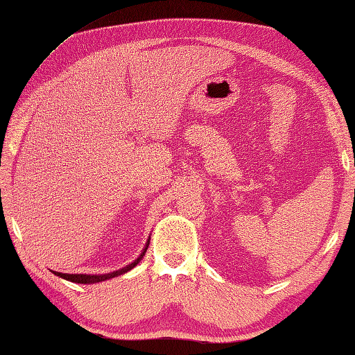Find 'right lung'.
Here are the masks:
<instances>
[{"label":"right lung","instance_id":"obj_1","mask_svg":"<svg viewBox=\"0 0 355 355\" xmlns=\"http://www.w3.org/2000/svg\"><path fill=\"white\" fill-rule=\"evenodd\" d=\"M148 243H150V239L146 245V248H144V251L141 252V256L137 257L133 263H130L127 266H124V268H121L118 271H113V272H107V274H64V272H58V271H53V274H56V276H60L62 279L66 280H70V282H75V284H98V282H104V280H108V279H113V277H118L121 276V274H124L127 271H130L132 268H135V266L139 263V260L144 257V254H146V251L148 248Z\"/></svg>","mask_w":355,"mask_h":355}]
</instances>
